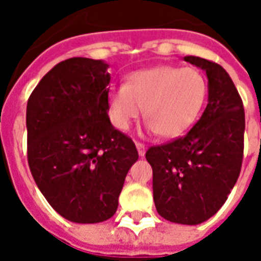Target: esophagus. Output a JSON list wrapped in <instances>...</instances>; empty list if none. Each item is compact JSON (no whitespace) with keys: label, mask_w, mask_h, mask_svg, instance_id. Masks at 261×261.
Listing matches in <instances>:
<instances>
[{"label":"esophagus","mask_w":261,"mask_h":261,"mask_svg":"<svg viewBox=\"0 0 261 261\" xmlns=\"http://www.w3.org/2000/svg\"><path fill=\"white\" fill-rule=\"evenodd\" d=\"M135 146H137V149H138L139 157H143L145 153H146V147H145V145H143L142 142H135Z\"/></svg>","instance_id":"obj_1"}]
</instances>
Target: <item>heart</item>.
Wrapping results in <instances>:
<instances>
[{"mask_svg":"<svg viewBox=\"0 0 261 261\" xmlns=\"http://www.w3.org/2000/svg\"><path fill=\"white\" fill-rule=\"evenodd\" d=\"M206 94L207 84L196 69L155 66L135 71L124 87L111 92L110 115L119 130H127L143 110L151 131L176 138L198 119Z\"/></svg>","mask_w":261,"mask_h":261,"instance_id":"b5f03b06","label":"heart"}]
</instances>
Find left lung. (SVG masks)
Segmentation results:
<instances>
[{
  "instance_id": "1",
  "label": "left lung",
  "mask_w": 261,
  "mask_h": 261,
  "mask_svg": "<svg viewBox=\"0 0 261 261\" xmlns=\"http://www.w3.org/2000/svg\"><path fill=\"white\" fill-rule=\"evenodd\" d=\"M208 79V102L186 135L146 151L153 168V199L163 218L198 225L226 202L241 172L245 112L239 90L221 65L184 57Z\"/></svg>"
}]
</instances>
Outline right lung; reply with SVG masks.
<instances>
[{
  "label": "right lung",
  "mask_w": 261,
  "mask_h": 261,
  "mask_svg": "<svg viewBox=\"0 0 261 261\" xmlns=\"http://www.w3.org/2000/svg\"><path fill=\"white\" fill-rule=\"evenodd\" d=\"M107 65L62 61L47 73L27 104V154L39 190L71 222L97 223L118 208L138 151L108 116Z\"/></svg>",
  "instance_id": "add662e5"
}]
</instances>
